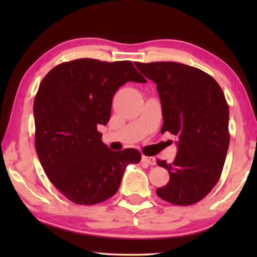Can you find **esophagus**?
I'll return each mask as SVG.
<instances>
[{
    "mask_svg": "<svg viewBox=\"0 0 257 257\" xmlns=\"http://www.w3.org/2000/svg\"><path fill=\"white\" fill-rule=\"evenodd\" d=\"M143 161L148 163V165L155 166L156 165V158L155 157H149V156H143Z\"/></svg>",
    "mask_w": 257,
    "mask_h": 257,
    "instance_id": "obj_1",
    "label": "esophagus"
}]
</instances>
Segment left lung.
Returning a JSON list of instances; mask_svg holds the SVG:
<instances>
[{"label":"left lung","instance_id":"1","mask_svg":"<svg viewBox=\"0 0 257 257\" xmlns=\"http://www.w3.org/2000/svg\"><path fill=\"white\" fill-rule=\"evenodd\" d=\"M135 65L157 84L161 134L169 132L179 138L173 162L157 161L170 180L156 192L172 204H194L211 192L224 166L230 144L225 96L216 80L199 68L174 62Z\"/></svg>","mask_w":257,"mask_h":257}]
</instances>
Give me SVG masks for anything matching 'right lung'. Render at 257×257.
Listing matches in <instances>:
<instances>
[{
  "label": "right lung",
  "instance_id": "add662e5",
  "mask_svg": "<svg viewBox=\"0 0 257 257\" xmlns=\"http://www.w3.org/2000/svg\"><path fill=\"white\" fill-rule=\"evenodd\" d=\"M127 81L146 83L132 62L80 58L57 65L43 78L34 99L35 149L47 178L76 204L111 198L135 149L112 151L98 124L110 119L112 97Z\"/></svg>",
  "mask_w": 257,
  "mask_h": 257
}]
</instances>
